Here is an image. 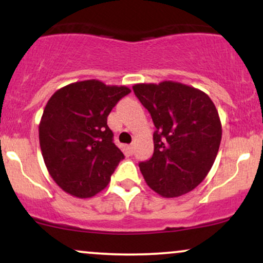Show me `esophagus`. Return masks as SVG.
I'll return each mask as SVG.
<instances>
[{"label":"esophagus","mask_w":263,"mask_h":263,"mask_svg":"<svg viewBox=\"0 0 263 263\" xmlns=\"http://www.w3.org/2000/svg\"><path fill=\"white\" fill-rule=\"evenodd\" d=\"M126 148H127V151H128L129 155H132V153H134V151H135V146H134V143L128 144V146L126 147Z\"/></svg>","instance_id":"esophagus-1"}]
</instances>
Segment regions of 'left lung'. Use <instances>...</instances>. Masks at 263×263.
Masks as SVG:
<instances>
[{
  "label": "left lung",
  "mask_w": 263,
  "mask_h": 263,
  "mask_svg": "<svg viewBox=\"0 0 263 263\" xmlns=\"http://www.w3.org/2000/svg\"><path fill=\"white\" fill-rule=\"evenodd\" d=\"M135 95L155 123V151L140 170L149 188L164 198L186 194L213 167L221 142L218 110L195 87L162 81L136 84Z\"/></svg>",
  "instance_id": "1"
}]
</instances>
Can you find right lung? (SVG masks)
<instances>
[{
	"mask_svg": "<svg viewBox=\"0 0 263 263\" xmlns=\"http://www.w3.org/2000/svg\"><path fill=\"white\" fill-rule=\"evenodd\" d=\"M129 92L92 79L69 84L48 100L39 143L50 177L64 192L91 198L107 186L125 157L114 143L107 116Z\"/></svg>",
	"mask_w": 263,
	"mask_h": 263,
	"instance_id": "obj_1",
	"label": "right lung"
}]
</instances>
